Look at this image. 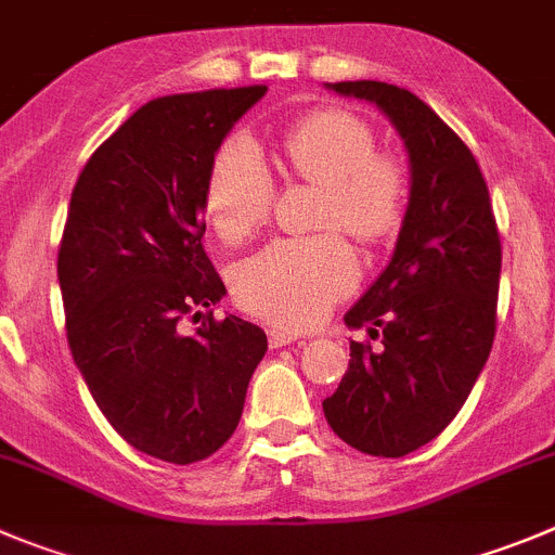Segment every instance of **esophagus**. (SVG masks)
<instances>
[{
  "instance_id": "1",
  "label": "esophagus",
  "mask_w": 555,
  "mask_h": 555,
  "mask_svg": "<svg viewBox=\"0 0 555 555\" xmlns=\"http://www.w3.org/2000/svg\"><path fill=\"white\" fill-rule=\"evenodd\" d=\"M297 340V335L294 333H286V330H269V347L272 349H283L288 347V344H294Z\"/></svg>"
}]
</instances>
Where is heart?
Masks as SVG:
<instances>
[{
    "mask_svg": "<svg viewBox=\"0 0 555 555\" xmlns=\"http://www.w3.org/2000/svg\"><path fill=\"white\" fill-rule=\"evenodd\" d=\"M283 156L299 178L324 186L319 228H340L363 244L383 242L404 215V172L377 154L374 131L340 109L305 115L281 140ZM274 201V181L261 151L247 137H231L208 165L203 211L228 244L256 233ZM358 258L338 233L278 238L233 272L238 305L283 327H311L330 305L358 283Z\"/></svg>",
    "mask_w": 555,
    "mask_h": 555,
    "instance_id": "b5f03b06",
    "label": "heart"
}]
</instances>
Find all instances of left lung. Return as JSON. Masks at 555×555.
I'll list each match as a JSON object with an SVG mask.
<instances>
[{"label": "left lung", "mask_w": 555, "mask_h": 555, "mask_svg": "<svg viewBox=\"0 0 555 555\" xmlns=\"http://www.w3.org/2000/svg\"><path fill=\"white\" fill-rule=\"evenodd\" d=\"M399 131L410 201L396 250L347 327L383 347L349 344V369L322 401L335 435L371 456H404L435 440L474 390L495 338L501 236L485 176L465 142L410 90L388 81H335Z\"/></svg>", "instance_id": "left-lung-1"}]
</instances>
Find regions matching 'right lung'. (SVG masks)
<instances>
[{
    "instance_id": "1",
    "label": "right lung",
    "mask_w": 555,
    "mask_h": 555,
    "mask_svg": "<svg viewBox=\"0 0 555 555\" xmlns=\"http://www.w3.org/2000/svg\"><path fill=\"white\" fill-rule=\"evenodd\" d=\"M267 85L154 99L79 172L57 256L76 369L112 429L142 454L192 465L225 446L267 352L256 324L186 313L225 297L203 250L208 165Z\"/></svg>"
}]
</instances>
